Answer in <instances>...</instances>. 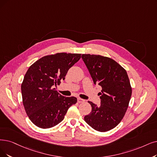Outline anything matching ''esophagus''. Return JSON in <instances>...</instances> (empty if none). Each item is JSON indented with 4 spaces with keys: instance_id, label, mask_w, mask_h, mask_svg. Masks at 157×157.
<instances>
[{
    "instance_id": "obj_1",
    "label": "esophagus",
    "mask_w": 157,
    "mask_h": 157,
    "mask_svg": "<svg viewBox=\"0 0 157 157\" xmlns=\"http://www.w3.org/2000/svg\"><path fill=\"white\" fill-rule=\"evenodd\" d=\"M77 100H78V103H82V102H85V100L84 99H82V98H78Z\"/></svg>"
}]
</instances>
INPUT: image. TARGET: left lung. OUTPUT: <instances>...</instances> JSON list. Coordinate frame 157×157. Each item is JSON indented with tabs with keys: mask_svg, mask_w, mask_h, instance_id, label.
<instances>
[{
	"mask_svg": "<svg viewBox=\"0 0 157 157\" xmlns=\"http://www.w3.org/2000/svg\"><path fill=\"white\" fill-rule=\"evenodd\" d=\"M82 59L95 84L102 87L100 105L88 101L91 111L84 121L100 132L115 128L128 109L132 88L126 70L111 58L101 55L82 54Z\"/></svg>",
	"mask_w": 157,
	"mask_h": 157,
	"instance_id": "1",
	"label": "left lung"
}]
</instances>
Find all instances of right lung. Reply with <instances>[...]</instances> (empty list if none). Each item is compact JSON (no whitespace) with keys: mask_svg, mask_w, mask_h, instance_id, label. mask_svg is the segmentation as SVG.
Here are the masks:
<instances>
[{"mask_svg":"<svg viewBox=\"0 0 157 157\" xmlns=\"http://www.w3.org/2000/svg\"><path fill=\"white\" fill-rule=\"evenodd\" d=\"M81 54L58 53L36 60L25 74L21 84L24 107L30 121L42 129L55 126L63 121L76 97L62 96L54 88L64 80L67 71Z\"/></svg>","mask_w":157,"mask_h":157,"instance_id":"1","label":"right lung"}]
</instances>
